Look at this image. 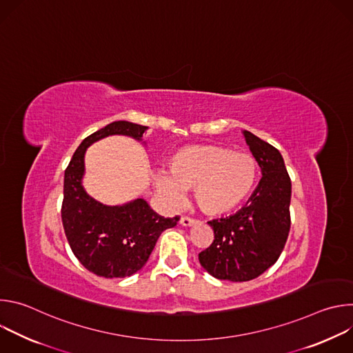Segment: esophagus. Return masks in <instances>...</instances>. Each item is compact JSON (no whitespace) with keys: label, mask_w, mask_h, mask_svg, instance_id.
Segmentation results:
<instances>
[{"label":"esophagus","mask_w":353,"mask_h":353,"mask_svg":"<svg viewBox=\"0 0 353 353\" xmlns=\"http://www.w3.org/2000/svg\"><path fill=\"white\" fill-rule=\"evenodd\" d=\"M180 225H181V226H192V225H195V221L191 219V218L183 216V218L180 219Z\"/></svg>","instance_id":"obj_1"}]
</instances>
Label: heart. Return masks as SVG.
Here are the masks:
<instances>
[{
	"mask_svg": "<svg viewBox=\"0 0 353 353\" xmlns=\"http://www.w3.org/2000/svg\"><path fill=\"white\" fill-rule=\"evenodd\" d=\"M260 176L257 159L219 145H190L169 159V173L154 177L157 192L170 205H180L194 190L198 208L208 216H223L240 208L253 194Z\"/></svg>",
	"mask_w": 353,
	"mask_h": 353,
	"instance_id": "1",
	"label": "heart"
}]
</instances>
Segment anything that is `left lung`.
I'll list each match as a JSON object with an SVG mask.
<instances>
[{"label": "left lung", "mask_w": 353, "mask_h": 353, "mask_svg": "<svg viewBox=\"0 0 353 353\" xmlns=\"http://www.w3.org/2000/svg\"><path fill=\"white\" fill-rule=\"evenodd\" d=\"M243 135L263 177L240 211L208 222L215 239L198 254L208 274L232 282L251 281L274 265L290 229L292 183L281 152L253 132Z\"/></svg>", "instance_id": "obj_1"}]
</instances>
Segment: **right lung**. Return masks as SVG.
Segmentation results:
<instances>
[{
    "label": "right lung",
    "mask_w": 353,
    "mask_h": 353,
    "mask_svg": "<svg viewBox=\"0 0 353 353\" xmlns=\"http://www.w3.org/2000/svg\"><path fill=\"white\" fill-rule=\"evenodd\" d=\"M145 125L114 121L86 137L65 169L61 219L67 240L79 263L105 278H125L148 261L163 230L174 228L179 218H163L137 198L121 205H106L92 198L83 184L86 149L110 135L142 141ZM145 143V142H142Z\"/></svg>",
    "instance_id": "obj_1"
}]
</instances>
